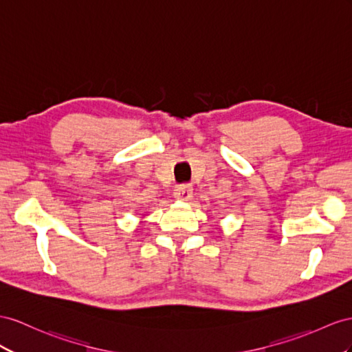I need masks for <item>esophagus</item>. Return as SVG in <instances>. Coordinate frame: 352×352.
<instances>
[{"mask_svg": "<svg viewBox=\"0 0 352 352\" xmlns=\"http://www.w3.org/2000/svg\"><path fill=\"white\" fill-rule=\"evenodd\" d=\"M174 195L175 197H178V199L182 201H190L193 197V188L190 186H178L175 190H174Z\"/></svg>", "mask_w": 352, "mask_h": 352, "instance_id": "34e87169", "label": "esophagus"}]
</instances>
